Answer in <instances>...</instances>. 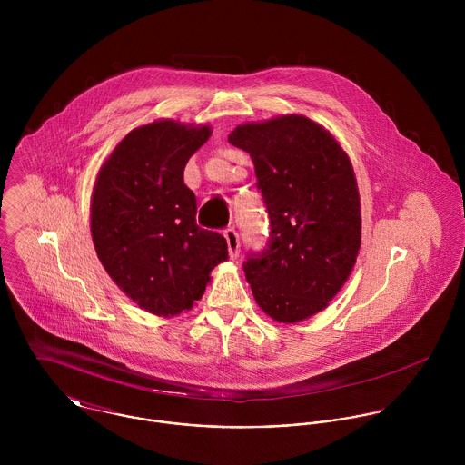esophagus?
Wrapping results in <instances>:
<instances>
[{"label":"esophagus","mask_w":465,"mask_h":465,"mask_svg":"<svg viewBox=\"0 0 465 465\" xmlns=\"http://www.w3.org/2000/svg\"><path fill=\"white\" fill-rule=\"evenodd\" d=\"M223 236L227 240V247H229V256L231 260H236L238 258V252H240V238H238V232L234 227H227L223 231Z\"/></svg>","instance_id":"1"}]
</instances>
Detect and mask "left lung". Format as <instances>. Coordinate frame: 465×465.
<instances>
[{"label": "left lung", "mask_w": 465, "mask_h": 465, "mask_svg": "<svg viewBox=\"0 0 465 465\" xmlns=\"http://www.w3.org/2000/svg\"><path fill=\"white\" fill-rule=\"evenodd\" d=\"M229 143L252 157L272 223L268 249L243 266L254 299L277 322L306 321L341 290L361 245L351 159L302 114L242 124Z\"/></svg>", "instance_id": "left-lung-1"}]
</instances>
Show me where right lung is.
Here are the masks:
<instances>
[{"instance_id":"add662e5","label":"right lung","mask_w":465,"mask_h":465,"mask_svg":"<svg viewBox=\"0 0 465 465\" xmlns=\"http://www.w3.org/2000/svg\"><path fill=\"white\" fill-rule=\"evenodd\" d=\"M209 125L155 120L127 134L102 164L91 195V236L120 290L157 317L190 312L227 262L222 234L197 225V199L184 184L188 159Z\"/></svg>"}]
</instances>
